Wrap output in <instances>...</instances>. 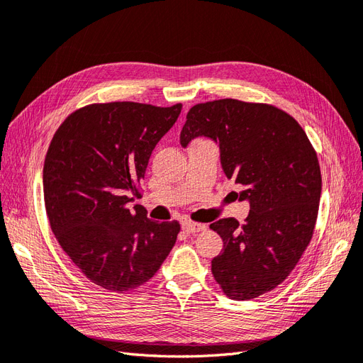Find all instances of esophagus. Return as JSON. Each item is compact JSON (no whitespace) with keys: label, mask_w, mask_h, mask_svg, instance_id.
I'll list each match as a JSON object with an SVG mask.
<instances>
[{"label":"esophagus","mask_w":363,"mask_h":363,"mask_svg":"<svg viewBox=\"0 0 363 363\" xmlns=\"http://www.w3.org/2000/svg\"><path fill=\"white\" fill-rule=\"evenodd\" d=\"M182 228L183 232L186 233H199V232H203V230L206 228V225L203 224H196V223H192V221H183L182 223Z\"/></svg>","instance_id":"obj_1"}]
</instances>
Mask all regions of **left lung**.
I'll return each instance as SVG.
<instances>
[{
  "instance_id": "1",
  "label": "left lung",
  "mask_w": 363,
  "mask_h": 363,
  "mask_svg": "<svg viewBox=\"0 0 363 363\" xmlns=\"http://www.w3.org/2000/svg\"><path fill=\"white\" fill-rule=\"evenodd\" d=\"M199 136L219 145L224 174L250 203L245 224L235 218L211 224L224 242L212 274L232 300L257 298L289 276L312 239L321 196L316 151L286 112L233 98L191 108L182 147Z\"/></svg>"
}]
</instances>
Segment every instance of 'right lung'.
Instances as JSON below:
<instances>
[{
	"label": "right lung",
	"mask_w": 363,
	"mask_h": 363,
	"mask_svg": "<svg viewBox=\"0 0 363 363\" xmlns=\"http://www.w3.org/2000/svg\"><path fill=\"white\" fill-rule=\"evenodd\" d=\"M182 104H89L54 133L43 163V201L54 236L92 283L127 292L147 283L172 250L180 224L151 221L128 203L152 150Z\"/></svg>",
	"instance_id": "1"
}]
</instances>
